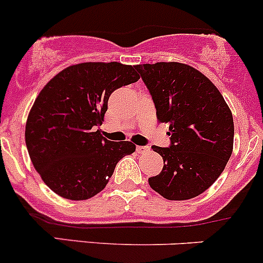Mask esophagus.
I'll return each mask as SVG.
<instances>
[{
  "label": "esophagus",
  "instance_id": "esophagus-1",
  "mask_svg": "<svg viewBox=\"0 0 263 263\" xmlns=\"http://www.w3.org/2000/svg\"><path fill=\"white\" fill-rule=\"evenodd\" d=\"M148 150H150V147L148 146H137L136 147V151L139 154H145V153H147Z\"/></svg>",
  "mask_w": 263,
  "mask_h": 263
}]
</instances>
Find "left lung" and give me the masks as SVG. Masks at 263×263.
Instances as JSON below:
<instances>
[{
    "label": "left lung",
    "mask_w": 263,
    "mask_h": 263,
    "mask_svg": "<svg viewBox=\"0 0 263 263\" xmlns=\"http://www.w3.org/2000/svg\"><path fill=\"white\" fill-rule=\"evenodd\" d=\"M150 91L160 123H169V147L153 146L164 160L148 178L166 200H190L219 178L233 153L234 122L217 87L203 73L178 62L135 66Z\"/></svg>",
    "instance_id": "1"
}]
</instances>
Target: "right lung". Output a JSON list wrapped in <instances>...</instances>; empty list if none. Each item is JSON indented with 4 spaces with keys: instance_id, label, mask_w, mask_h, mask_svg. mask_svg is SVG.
Masks as SVG:
<instances>
[{
    "instance_id": "obj_1",
    "label": "right lung",
    "mask_w": 263,
    "mask_h": 263,
    "mask_svg": "<svg viewBox=\"0 0 263 263\" xmlns=\"http://www.w3.org/2000/svg\"><path fill=\"white\" fill-rule=\"evenodd\" d=\"M140 79L132 66L85 62L54 76L36 97L25 127L34 168L58 196L81 201L104 190L131 141H109L97 129L108 99L118 87Z\"/></svg>"
}]
</instances>
